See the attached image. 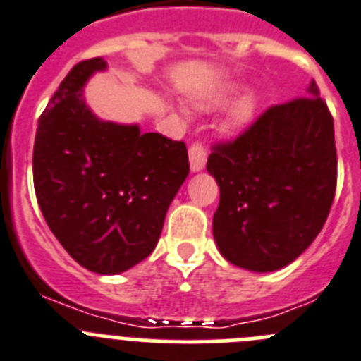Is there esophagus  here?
<instances>
[{"label": "esophagus", "instance_id": "esophagus-1", "mask_svg": "<svg viewBox=\"0 0 361 361\" xmlns=\"http://www.w3.org/2000/svg\"><path fill=\"white\" fill-rule=\"evenodd\" d=\"M188 161H190V171L192 173L203 171L204 164H207V149L201 144H192V147L188 149Z\"/></svg>", "mask_w": 361, "mask_h": 361}]
</instances>
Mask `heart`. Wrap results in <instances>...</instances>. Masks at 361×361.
Segmentation results:
<instances>
[{
  "mask_svg": "<svg viewBox=\"0 0 361 361\" xmlns=\"http://www.w3.org/2000/svg\"><path fill=\"white\" fill-rule=\"evenodd\" d=\"M239 92V84L237 82H228L223 84V86H217L210 92L203 93V95L196 97L192 100L194 108L197 111H214V109L223 108L225 104H228L230 100L235 97V93ZM259 108V95L255 92L245 93L243 97L235 100L230 108L228 115L225 120V129L226 131H241L246 126L250 124L255 116V111Z\"/></svg>",
  "mask_w": 361,
  "mask_h": 361,
  "instance_id": "b5f03b06",
  "label": "heart"
}]
</instances>
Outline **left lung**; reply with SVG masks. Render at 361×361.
<instances>
[{
	"instance_id": "8db88e82",
	"label": "left lung",
	"mask_w": 361,
	"mask_h": 361,
	"mask_svg": "<svg viewBox=\"0 0 361 361\" xmlns=\"http://www.w3.org/2000/svg\"><path fill=\"white\" fill-rule=\"evenodd\" d=\"M306 95L269 108L235 142L216 145L207 161L219 187L214 241L226 261L248 271L293 262L333 204V118L314 80Z\"/></svg>"
}]
</instances>
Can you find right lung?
Instances as JSON below:
<instances>
[{
	"mask_svg": "<svg viewBox=\"0 0 361 361\" xmlns=\"http://www.w3.org/2000/svg\"><path fill=\"white\" fill-rule=\"evenodd\" d=\"M100 57L64 77L37 122L34 187L48 226L80 266L128 271L157 248L169 204L188 176L183 142L102 120L84 97Z\"/></svg>",
	"mask_w": 361,
	"mask_h": 361,
	"instance_id": "1",
	"label": "right lung"
}]
</instances>
